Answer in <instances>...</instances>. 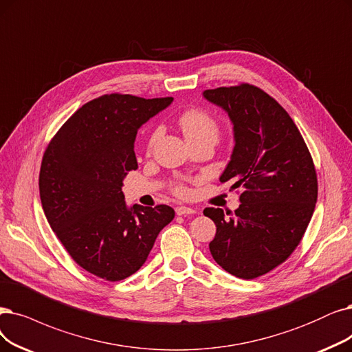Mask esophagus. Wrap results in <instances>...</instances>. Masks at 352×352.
I'll return each instance as SVG.
<instances>
[{"instance_id":"34e87169","label":"esophagus","mask_w":352,"mask_h":352,"mask_svg":"<svg viewBox=\"0 0 352 352\" xmlns=\"http://www.w3.org/2000/svg\"><path fill=\"white\" fill-rule=\"evenodd\" d=\"M195 212H196V210L189 208V206H177L176 208V214L177 215H192Z\"/></svg>"}]
</instances>
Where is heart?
<instances>
[{
  "label": "heart",
  "instance_id": "obj_1",
  "mask_svg": "<svg viewBox=\"0 0 352 352\" xmlns=\"http://www.w3.org/2000/svg\"><path fill=\"white\" fill-rule=\"evenodd\" d=\"M177 124L188 143L202 142V140H208V142L215 143L219 137L218 122L201 109L185 111L184 114L179 117ZM159 137H160V129H154L147 138V147L151 148L154 144H156ZM175 192L179 196H185L188 193V188L184 185H177L175 188Z\"/></svg>",
  "mask_w": 352,
  "mask_h": 352
}]
</instances>
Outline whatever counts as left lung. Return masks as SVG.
<instances>
[{
    "label": "left lung",
    "instance_id": "left-lung-1",
    "mask_svg": "<svg viewBox=\"0 0 352 352\" xmlns=\"http://www.w3.org/2000/svg\"><path fill=\"white\" fill-rule=\"evenodd\" d=\"M204 98L232 122L235 144L221 184L243 189L232 217L204 210L217 225L210 254L230 274L256 278L292 254L311 222L318 199L312 156L285 108L260 88L222 87Z\"/></svg>",
    "mask_w": 352,
    "mask_h": 352
}]
</instances>
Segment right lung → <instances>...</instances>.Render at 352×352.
<instances>
[{
	"mask_svg": "<svg viewBox=\"0 0 352 352\" xmlns=\"http://www.w3.org/2000/svg\"><path fill=\"white\" fill-rule=\"evenodd\" d=\"M173 102L111 94L79 108L49 143L38 189L47 222L82 269L118 282L142 267L173 208L125 204L138 129Z\"/></svg>",
	"mask_w": 352,
	"mask_h": 352,
	"instance_id": "right-lung-1",
	"label": "right lung"
}]
</instances>
